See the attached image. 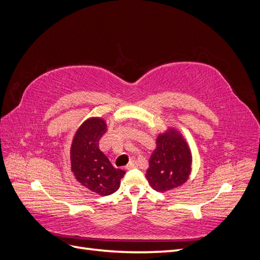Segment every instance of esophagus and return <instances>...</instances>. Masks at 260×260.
<instances>
[{
	"label": "esophagus",
	"mask_w": 260,
	"mask_h": 260,
	"mask_svg": "<svg viewBox=\"0 0 260 260\" xmlns=\"http://www.w3.org/2000/svg\"><path fill=\"white\" fill-rule=\"evenodd\" d=\"M137 166V161L136 160H131L127 166H125V169H128V170H130V169H132V168H135Z\"/></svg>",
	"instance_id": "34e87169"
}]
</instances>
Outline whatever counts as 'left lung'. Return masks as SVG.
<instances>
[{"mask_svg": "<svg viewBox=\"0 0 260 260\" xmlns=\"http://www.w3.org/2000/svg\"><path fill=\"white\" fill-rule=\"evenodd\" d=\"M148 183L157 192H166L183 184L191 172V152L175 130L157 138V147L149 158Z\"/></svg>", "mask_w": 260, "mask_h": 260, "instance_id": "1", "label": "left lung"}]
</instances>
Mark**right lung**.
Returning a JSON list of instances; mask_svg holds the SVG:
<instances>
[{"label": "right lung", "mask_w": 260, "mask_h": 260, "mask_svg": "<svg viewBox=\"0 0 260 260\" xmlns=\"http://www.w3.org/2000/svg\"><path fill=\"white\" fill-rule=\"evenodd\" d=\"M105 132V121L91 118L76 132L70 149L72 170L76 179L90 191L102 196L115 193L125 174L115 168L100 149L99 142Z\"/></svg>", "instance_id": "add662e5"}]
</instances>
